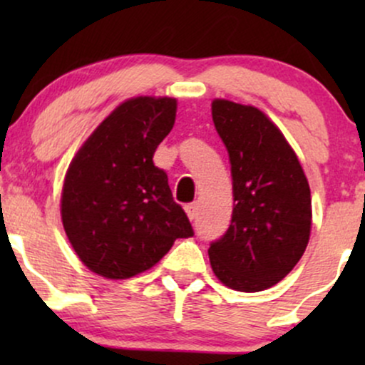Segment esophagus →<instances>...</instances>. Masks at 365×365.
Listing matches in <instances>:
<instances>
[{
	"mask_svg": "<svg viewBox=\"0 0 365 365\" xmlns=\"http://www.w3.org/2000/svg\"><path fill=\"white\" fill-rule=\"evenodd\" d=\"M185 212H187L188 220L194 221L195 216H197V204H187V206H185Z\"/></svg>",
	"mask_w": 365,
	"mask_h": 365,
	"instance_id": "obj_1",
	"label": "esophagus"
}]
</instances>
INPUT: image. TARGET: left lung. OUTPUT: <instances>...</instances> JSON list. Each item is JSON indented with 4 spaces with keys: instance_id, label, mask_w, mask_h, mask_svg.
<instances>
[{
    "instance_id": "left-lung-1",
    "label": "left lung",
    "mask_w": 365,
    "mask_h": 365,
    "mask_svg": "<svg viewBox=\"0 0 365 365\" xmlns=\"http://www.w3.org/2000/svg\"><path fill=\"white\" fill-rule=\"evenodd\" d=\"M212 121L232 165L233 212L209 247L221 283L238 292L273 287L300 261L312 223L311 188L279 128L254 106L212 101Z\"/></svg>"
}]
</instances>
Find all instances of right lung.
Instances as JSON below:
<instances>
[{
  "instance_id": "add662e5",
  "label": "right lung",
  "mask_w": 365,
  "mask_h": 365,
  "mask_svg": "<svg viewBox=\"0 0 365 365\" xmlns=\"http://www.w3.org/2000/svg\"><path fill=\"white\" fill-rule=\"evenodd\" d=\"M175 116L173 98L128 99L70 163L61 194L63 228L92 273L132 278L159 262L177 238L194 235L171 195L168 175L153 161Z\"/></svg>"
}]
</instances>
